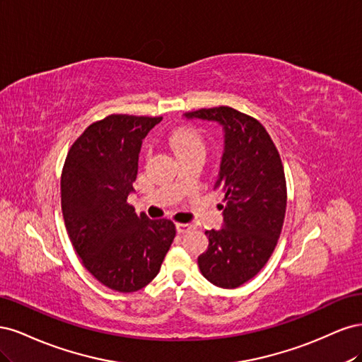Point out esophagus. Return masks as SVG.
Returning a JSON list of instances; mask_svg holds the SVG:
<instances>
[{"mask_svg": "<svg viewBox=\"0 0 362 362\" xmlns=\"http://www.w3.org/2000/svg\"><path fill=\"white\" fill-rule=\"evenodd\" d=\"M193 228H194V225H193V223H177V231H178L180 234L189 233L190 229H193Z\"/></svg>", "mask_w": 362, "mask_h": 362, "instance_id": "obj_1", "label": "esophagus"}]
</instances>
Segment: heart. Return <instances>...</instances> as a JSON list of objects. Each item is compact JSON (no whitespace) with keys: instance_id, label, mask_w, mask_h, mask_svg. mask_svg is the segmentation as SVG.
<instances>
[{"instance_id":"1","label":"heart","mask_w":362,"mask_h":362,"mask_svg":"<svg viewBox=\"0 0 362 362\" xmlns=\"http://www.w3.org/2000/svg\"><path fill=\"white\" fill-rule=\"evenodd\" d=\"M169 144L175 154L180 156L182 152L199 149L204 151L202 137L192 128H178L169 136Z\"/></svg>"}]
</instances>
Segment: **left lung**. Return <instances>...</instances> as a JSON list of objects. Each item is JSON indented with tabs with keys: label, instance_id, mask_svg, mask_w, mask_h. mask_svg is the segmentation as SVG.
<instances>
[{
	"label": "left lung",
	"instance_id": "obj_1",
	"mask_svg": "<svg viewBox=\"0 0 362 362\" xmlns=\"http://www.w3.org/2000/svg\"><path fill=\"white\" fill-rule=\"evenodd\" d=\"M184 116L223 128L225 148L214 184L225 194L223 225L218 231H205L208 249L198 264L216 287L237 288L266 266L278 243L287 208L282 161L266 128L231 107L201 108Z\"/></svg>",
	"mask_w": 362,
	"mask_h": 362
}]
</instances>
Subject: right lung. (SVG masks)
<instances>
[{
    "label": "right lung",
    "instance_id": "obj_1",
    "mask_svg": "<svg viewBox=\"0 0 362 362\" xmlns=\"http://www.w3.org/2000/svg\"><path fill=\"white\" fill-rule=\"evenodd\" d=\"M163 117L110 115L74 141L62 172V211L84 267L120 293L157 276L175 238L168 218L137 216L127 202L137 178L141 141Z\"/></svg>",
    "mask_w": 362,
    "mask_h": 362
}]
</instances>
